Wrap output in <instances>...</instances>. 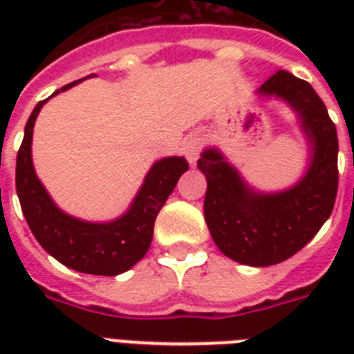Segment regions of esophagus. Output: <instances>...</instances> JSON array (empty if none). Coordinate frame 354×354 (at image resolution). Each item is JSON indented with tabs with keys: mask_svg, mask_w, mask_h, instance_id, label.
I'll list each match as a JSON object with an SVG mask.
<instances>
[{
	"mask_svg": "<svg viewBox=\"0 0 354 354\" xmlns=\"http://www.w3.org/2000/svg\"><path fill=\"white\" fill-rule=\"evenodd\" d=\"M200 149H202V139H200L198 136H191V138H187L185 141H183L182 150L191 165H194V163H196V160H198Z\"/></svg>",
	"mask_w": 354,
	"mask_h": 354,
	"instance_id": "esophagus-1",
	"label": "esophagus"
}]
</instances>
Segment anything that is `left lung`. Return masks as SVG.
<instances>
[{
	"label": "left lung",
	"mask_w": 354,
	"mask_h": 354,
	"mask_svg": "<svg viewBox=\"0 0 354 354\" xmlns=\"http://www.w3.org/2000/svg\"><path fill=\"white\" fill-rule=\"evenodd\" d=\"M259 93L285 99L313 139V161L301 182L277 194H259L216 150H205L198 169L207 191L204 215L224 255L250 266H272L297 253L329 218L338 193V136L324 101L307 80L288 71L270 77Z\"/></svg>",
	"instance_id": "obj_1"
}]
</instances>
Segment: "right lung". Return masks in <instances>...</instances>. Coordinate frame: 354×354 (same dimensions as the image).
I'll use <instances>...</instances> for the list:
<instances>
[{
    "label": "right lung",
    "instance_id": "obj_1",
    "mask_svg": "<svg viewBox=\"0 0 354 354\" xmlns=\"http://www.w3.org/2000/svg\"><path fill=\"white\" fill-rule=\"evenodd\" d=\"M77 82L66 84L53 95L68 90ZM46 101L38 102L30 113L16 158V193L25 221L36 241L40 242V246L64 266L82 274H122L149 252L154 235L156 216L169 198V194L174 191L180 176L189 169L187 160L165 158L156 161L145 178L143 187L139 189L132 207L127 211V215H122L115 222L91 224L77 221L53 204L40 180L36 178L32 167V127Z\"/></svg>",
    "mask_w": 354,
    "mask_h": 354
}]
</instances>
